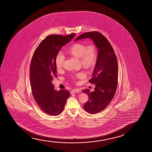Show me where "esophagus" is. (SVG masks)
Here are the masks:
<instances>
[{
	"label": "esophagus",
	"instance_id": "34e87169",
	"mask_svg": "<svg viewBox=\"0 0 152 152\" xmlns=\"http://www.w3.org/2000/svg\"><path fill=\"white\" fill-rule=\"evenodd\" d=\"M79 91H80V90L79 89H73L71 91V94H75V93H77V92H79Z\"/></svg>",
	"mask_w": 152,
	"mask_h": 152
}]
</instances>
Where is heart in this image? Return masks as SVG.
<instances>
[{
  "mask_svg": "<svg viewBox=\"0 0 152 152\" xmlns=\"http://www.w3.org/2000/svg\"><path fill=\"white\" fill-rule=\"evenodd\" d=\"M68 52L72 56L79 58L81 65L86 69L93 66L97 60V49L94 44L87 46L83 43L77 42L71 46ZM64 61V56L62 53L59 52L56 54L55 64L57 69H60L62 67ZM84 76V74L82 73H77L76 75V77L78 78H83Z\"/></svg>",
  "mask_w": 152,
  "mask_h": 152,
  "instance_id": "b5f03b06",
  "label": "heart"
}]
</instances>
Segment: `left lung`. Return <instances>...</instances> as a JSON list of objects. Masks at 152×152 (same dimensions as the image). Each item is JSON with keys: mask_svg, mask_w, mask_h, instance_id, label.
Returning <instances> with one entry per match:
<instances>
[{"mask_svg": "<svg viewBox=\"0 0 152 152\" xmlns=\"http://www.w3.org/2000/svg\"><path fill=\"white\" fill-rule=\"evenodd\" d=\"M90 38L98 49L95 68L89 82L95 84L94 92L85 89L89 100L84 104L87 112L95 114L104 110L110 103L116 91L118 67L114 50L108 40L98 31L88 32L81 34L75 41Z\"/></svg>", "mask_w": 152, "mask_h": 152, "instance_id": "1", "label": "left lung"}]
</instances>
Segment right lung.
Masks as SVG:
<instances>
[{
    "label": "right lung",
    "mask_w": 152,
    "mask_h": 152,
    "mask_svg": "<svg viewBox=\"0 0 152 152\" xmlns=\"http://www.w3.org/2000/svg\"><path fill=\"white\" fill-rule=\"evenodd\" d=\"M76 35H49L36 49L30 65L29 78L34 98L40 108L46 114L57 116L62 112L70 92L57 91L52 82L56 78L55 58L62 47Z\"/></svg>",
    "instance_id": "right-lung-1"
}]
</instances>
